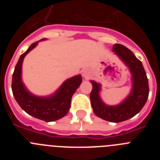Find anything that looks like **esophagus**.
Returning a JSON list of instances; mask_svg holds the SVG:
<instances>
[{"instance_id":"34e87169","label":"esophagus","mask_w":160,"mask_h":160,"mask_svg":"<svg viewBox=\"0 0 160 160\" xmlns=\"http://www.w3.org/2000/svg\"><path fill=\"white\" fill-rule=\"evenodd\" d=\"M82 74L85 78H87L89 77V75H90V72H89L88 70H85L84 71H83Z\"/></svg>"}]
</instances>
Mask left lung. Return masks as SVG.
I'll list each match as a JSON object with an SVG mask.
<instances>
[{
  "label": "left lung",
  "instance_id": "8db88e82",
  "mask_svg": "<svg viewBox=\"0 0 160 160\" xmlns=\"http://www.w3.org/2000/svg\"><path fill=\"white\" fill-rule=\"evenodd\" d=\"M112 50L129 68L132 82L131 93L118 105H107L100 97L101 84L90 80L93 89L90 98L93 111L98 117L109 122H120L132 118L142 110L148 100L149 87L142 62L129 49L120 44H115Z\"/></svg>",
  "mask_w": 160,
  "mask_h": 160
}]
</instances>
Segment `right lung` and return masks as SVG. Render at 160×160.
<instances>
[{
  "mask_svg": "<svg viewBox=\"0 0 160 160\" xmlns=\"http://www.w3.org/2000/svg\"><path fill=\"white\" fill-rule=\"evenodd\" d=\"M43 38L41 41H45ZM39 41L32 44L21 55L12 73V90L14 98L22 110L31 116L46 122H53L62 118L68 113L73 94L81 85V74L66 79L53 94L49 96H38L26 88L22 82V63L25 57L38 46Z\"/></svg>",
  "mask_w": 160,
  "mask_h": 160,
  "instance_id": "right-lung-1",
  "label": "right lung"
}]
</instances>
